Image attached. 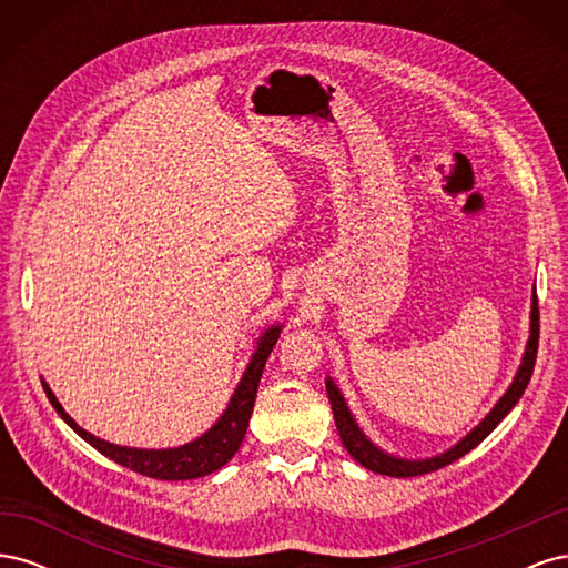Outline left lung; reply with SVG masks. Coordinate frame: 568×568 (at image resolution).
Returning <instances> with one entry per match:
<instances>
[{
	"label": "left lung",
	"mask_w": 568,
	"mask_h": 568,
	"mask_svg": "<svg viewBox=\"0 0 568 568\" xmlns=\"http://www.w3.org/2000/svg\"><path fill=\"white\" fill-rule=\"evenodd\" d=\"M538 320H540L538 296H536V291H532L530 332H528V341H526V351H524L521 365H519L517 374H514L509 388L505 390L503 398L493 405L488 415L480 419L467 436L457 440L453 448H448L445 453L426 457V459L395 457V455L382 450L376 443H372L365 436L363 428H359V424L355 422L346 398H343V393L338 390V386L334 384L332 376H326V395H329V403H332V409H334V422H336V428H338V436H341L343 445H346V450L351 453V457L363 464V467L369 469V471L384 474V476H395V478H407V476H422V474H428V471H436L440 467H448V464H453L455 459H459V457L467 455L469 450H474L476 445L484 440L493 432V428L509 415L511 407L519 403V398H521L528 382H530V374H532V367H536V355H538V336H540V322Z\"/></svg>",
	"instance_id": "8db88e82"
}]
</instances>
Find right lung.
Listing matches in <instances>:
<instances>
[{"label": "right lung", "instance_id": "1", "mask_svg": "<svg viewBox=\"0 0 568 568\" xmlns=\"http://www.w3.org/2000/svg\"><path fill=\"white\" fill-rule=\"evenodd\" d=\"M282 329H284V324L277 322V324L267 326V329L257 336L251 363L246 365L242 379H239L225 412H222L209 432H203L199 438L189 440L184 445H178V448H161V450L130 448V445H115L109 440H101L94 434L84 432L82 426H78V422L61 407L57 395L51 393V388L44 379H42V386H44L49 403L54 405L61 419L71 426L80 438L88 440L92 448H97L101 455H106L109 459L123 464V467L142 474V476H149V478H159V480L201 478V476H209V474L225 467V464L236 455L239 445H242V440L246 436V428H248L255 395H257V384H261L265 363H267V357L274 348V343H277Z\"/></svg>", "mask_w": 568, "mask_h": 568}]
</instances>
